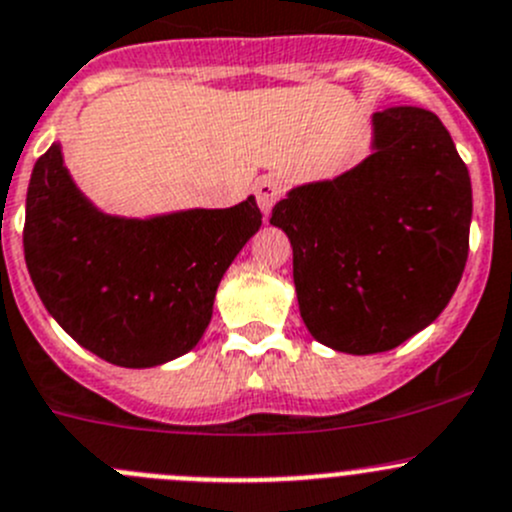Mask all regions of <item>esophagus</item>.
<instances>
[{"label":"esophagus","mask_w":512,"mask_h":512,"mask_svg":"<svg viewBox=\"0 0 512 512\" xmlns=\"http://www.w3.org/2000/svg\"><path fill=\"white\" fill-rule=\"evenodd\" d=\"M282 192H285V185H282L280 177H262L260 182L255 185V197H257V207L262 210V215L270 217L272 207H275V202L280 200Z\"/></svg>","instance_id":"1"}]
</instances>
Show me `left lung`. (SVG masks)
<instances>
[{
	"label": "left lung",
	"mask_w": 512,
	"mask_h": 512,
	"mask_svg": "<svg viewBox=\"0 0 512 512\" xmlns=\"http://www.w3.org/2000/svg\"><path fill=\"white\" fill-rule=\"evenodd\" d=\"M473 187L438 114L370 117V155L292 187L272 210L292 245L297 305L310 335L347 355L403 345L438 320L468 260Z\"/></svg>",
	"instance_id": "left-lung-1"
}]
</instances>
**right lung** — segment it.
<instances>
[{
	"label": "right lung",
	"instance_id": "1",
	"mask_svg": "<svg viewBox=\"0 0 512 512\" xmlns=\"http://www.w3.org/2000/svg\"><path fill=\"white\" fill-rule=\"evenodd\" d=\"M260 225L252 195L227 210L109 215L79 190L57 140L29 180L24 260L42 305L84 350L157 367L200 342L220 280Z\"/></svg>",
	"mask_w": 512,
	"mask_h": 512
}]
</instances>
